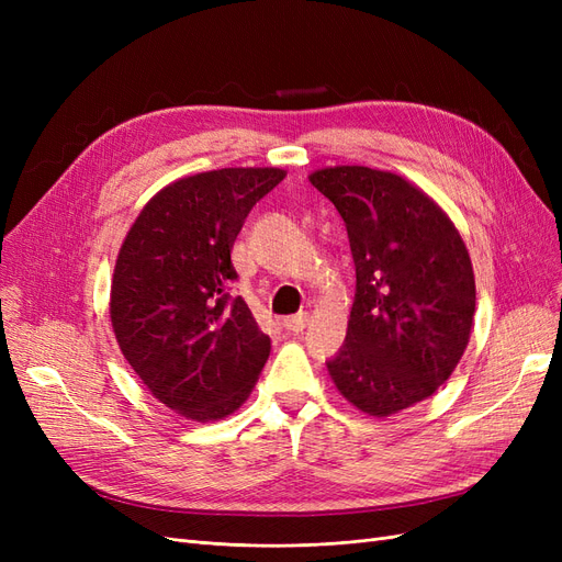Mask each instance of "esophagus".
<instances>
[{"label":"esophagus","mask_w":562,"mask_h":562,"mask_svg":"<svg viewBox=\"0 0 562 562\" xmlns=\"http://www.w3.org/2000/svg\"><path fill=\"white\" fill-rule=\"evenodd\" d=\"M307 323H310V316H307V314H295V316L283 318L281 326H283L288 333H302L304 328H307Z\"/></svg>","instance_id":"esophagus-1"}]
</instances>
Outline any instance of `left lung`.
<instances>
[{"instance_id": "1", "label": "left lung", "mask_w": 562, "mask_h": 562, "mask_svg": "<svg viewBox=\"0 0 562 562\" xmlns=\"http://www.w3.org/2000/svg\"><path fill=\"white\" fill-rule=\"evenodd\" d=\"M342 215L356 295L328 372L353 407L389 417L443 384L469 345L475 281L452 220L417 184L368 166L310 176Z\"/></svg>"}]
</instances>
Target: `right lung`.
<instances>
[{
    "mask_svg": "<svg viewBox=\"0 0 562 562\" xmlns=\"http://www.w3.org/2000/svg\"><path fill=\"white\" fill-rule=\"evenodd\" d=\"M281 168H220L151 196L119 248L110 318L124 359L151 396L194 422L241 407L269 359L241 297L232 248Z\"/></svg>",
    "mask_w": 562,
    "mask_h": 562,
    "instance_id": "right-lung-1",
    "label": "right lung"
}]
</instances>
